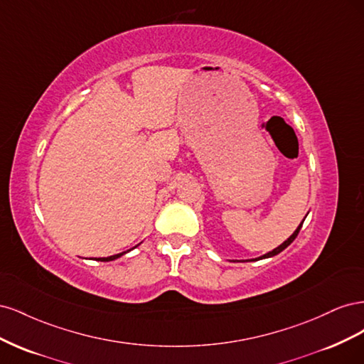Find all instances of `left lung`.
I'll return each mask as SVG.
<instances>
[{
	"instance_id": "left-lung-1",
	"label": "left lung",
	"mask_w": 364,
	"mask_h": 364,
	"mask_svg": "<svg viewBox=\"0 0 364 364\" xmlns=\"http://www.w3.org/2000/svg\"><path fill=\"white\" fill-rule=\"evenodd\" d=\"M304 220H305V218H304ZM302 223H304V222H301V225L296 228L294 232H293V234H291V235H290L287 240H285L282 245H279L277 249H273L272 252L264 253V255H262V257H259V258H255V259H249V261H258V259H264V258H272V257H274V255H278V253H281L284 249H287V247H289V246L293 243L294 238L297 237V234H299V230H301V228H302Z\"/></svg>"
}]
</instances>
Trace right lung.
Returning a JSON list of instances; mask_svg holds the SVG:
<instances>
[{"instance_id":"add662e5","label":"right lung","mask_w":364,"mask_h":364,"mask_svg":"<svg viewBox=\"0 0 364 364\" xmlns=\"http://www.w3.org/2000/svg\"><path fill=\"white\" fill-rule=\"evenodd\" d=\"M135 247H138V245L135 246ZM135 247H132V249H129V250H126V252H121V253H117V255H111V257H106V258H95L97 261H105V262H107V261H114V259H117V258H119V257H123V255H126L127 252H130V250H134Z\"/></svg>"}]
</instances>
